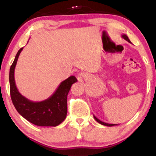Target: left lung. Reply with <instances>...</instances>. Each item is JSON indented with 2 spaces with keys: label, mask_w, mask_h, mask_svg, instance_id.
<instances>
[{
  "label": "left lung",
  "mask_w": 156,
  "mask_h": 156,
  "mask_svg": "<svg viewBox=\"0 0 156 156\" xmlns=\"http://www.w3.org/2000/svg\"><path fill=\"white\" fill-rule=\"evenodd\" d=\"M122 38H124L125 39V41H128L129 43H131V44H132L131 43V42L130 41V40H129V38H128V36L126 35V34H122ZM94 119L96 120L98 122V123H100V125H104V126H116L117 125H116V124H109V123H106V122H102V121H101V120H100L99 119H98V118L96 117V116H95L94 115Z\"/></svg>",
  "instance_id": "obj_1"
}]
</instances>
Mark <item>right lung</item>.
Returning <instances> with one entry per match:
<instances>
[{"mask_svg": "<svg viewBox=\"0 0 156 156\" xmlns=\"http://www.w3.org/2000/svg\"><path fill=\"white\" fill-rule=\"evenodd\" d=\"M23 47L18 50L9 70L10 95L13 105L20 115L34 125L56 126L65 120L67 113V95L71 87L78 81L72 76L60 83L51 96L40 102H34L21 94L16 85L14 71Z\"/></svg>", "mask_w": 156, "mask_h": 156, "instance_id": "1", "label": "right lung"}]
</instances>
